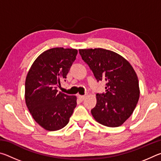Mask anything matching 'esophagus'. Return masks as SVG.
<instances>
[{"label": "esophagus", "instance_id": "obj_1", "mask_svg": "<svg viewBox=\"0 0 161 161\" xmlns=\"http://www.w3.org/2000/svg\"><path fill=\"white\" fill-rule=\"evenodd\" d=\"M85 96H83V95H79L78 96V99H80V101H81V102H82V101L85 99Z\"/></svg>", "mask_w": 161, "mask_h": 161}]
</instances>
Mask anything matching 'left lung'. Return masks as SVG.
Masks as SVG:
<instances>
[{
	"label": "left lung",
	"mask_w": 161,
	"mask_h": 161,
	"mask_svg": "<svg viewBox=\"0 0 161 161\" xmlns=\"http://www.w3.org/2000/svg\"><path fill=\"white\" fill-rule=\"evenodd\" d=\"M97 81H104L106 93L97 94L91 112L95 121L108 127L121 126L134 111L140 97L137 75L131 64L115 52L103 48L79 50Z\"/></svg>",
	"instance_id": "left-lung-1"
}]
</instances>
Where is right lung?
Segmentation results:
<instances>
[{
    "label": "right lung",
    "mask_w": 161,
    "mask_h": 161,
    "mask_svg": "<svg viewBox=\"0 0 161 161\" xmlns=\"http://www.w3.org/2000/svg\"><path fill=\"white\" fill-rule=\"evenodd\" d=\"M77 50L54 47L37 57L25 80V99L32 118L43 129L64 128L77 106V97L58 92L76 59Z\"/></svg>",
    "instance_id": "right-lung-1"
}]
</instances>
